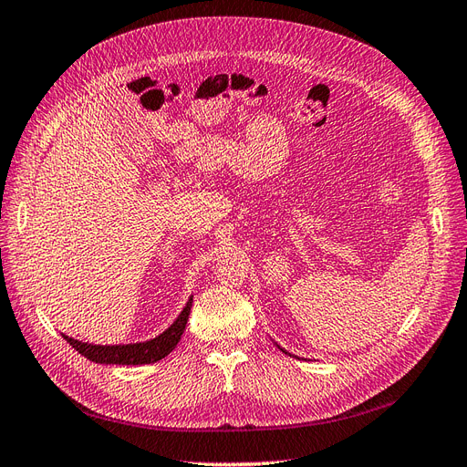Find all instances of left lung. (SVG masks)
Returning <instances> with one entry per match:
<instances>
[{
	"label": "left lung",
	"mask_w": 467,
	"mask_h": 467,
	"mask_svg": "<svg viewBox=\"0 0 467 467\" xmlns=\"http://www.w3.org/2000/svg\"><path fill=\"white\" fill-rule=\"evenodd\" d=\"M275 345H276V347H278V348H280V350H282V352H285V355H288V357H296V355H292V352H288V350H286V348H282V347H280V345H278V343H275ZM296 358H298V357H296Z\"/></svg>",
	"instance_id": "8db88e82"
}]
</instances>
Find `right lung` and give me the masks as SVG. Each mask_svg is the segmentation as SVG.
<instances>
[{
    "label": "right lung",
    "instance_id": "1",
    "mask_svg": "<svg viewBox=\"0 0 467 467\" xmlns=\"http://www.w3.org/2000/svg\"><path fill=\"white\" fill-rule=\"evenodd\" d=\"M191 306H192V296L185 304V307H182V312L177 316V319L169 325L163 333H160L153 338H148V341L129 343V345H93V343L78 341V338L67 337L64 333L62 337L79 352V355L97 364H122V366L151 364L165 358L169 352L177 347L182 331L187 327Z\"/></svg>",
    "mask_w": 467,
    "mask_h": 467
}]
</instances>
